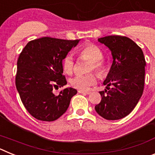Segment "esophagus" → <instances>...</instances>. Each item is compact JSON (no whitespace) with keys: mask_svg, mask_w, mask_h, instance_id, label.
Here are the masks:
<instances>
[{"mask_svg":"<svg viewBox=\"0 0 155 155\" xmlns=\"http://www.w3.org/2000/svg\"><path fill=\"white\" fill-rule=\"evenodd\" d=\"M79 93H81V94H89L91 93V91H82V90H79L78 91Z\"/></svg>","mask_w":155,"mask_h":155,"instance_id":"esophagus-1","label":"esophagus"}]
</instances>
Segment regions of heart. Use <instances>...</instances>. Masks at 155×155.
I'll list each match as a JSON object with an SVG mask.
<instances>
[{
    "instance_id": "1",
    "label": "heart",
    "mask_w": 155,
    "mask_h": 155,
    "mask_svg": "<svg viewBox=\"0 0 155 155\" xmlns=\"http://www.w3.org/2000/svg\"><path fill=\"white\" fill-rule=\"evenodd\" d=\"M81 57H85L91 61L90 70H95L99 74L105 71V65L102 61V52L98 46L93 44H87L82 48L79 52ZM63 69L68 74H71L74 69V61L72 55L68 54L63 61ZM97 81V77L93 74H78L71 79L70 82L73 87L79 90L85 91Z\"/></svg>"
}]
</instances>
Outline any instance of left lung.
I'll return each mask as SVG.
<instances>
[{
  "mask_svg": "<svg viewBox=\"0 0 155 155\" xmlns=\"http://www.w3.org/2000/svg\"><path fill=\"white\" fill-rule=\"evenodd\" d=\"M98 41L109 48L113 64L103 81L105 91H99L102 100L94 109L105 120H120L132 112L142 96L144 56L141 49L127 37L109 35Z\"/></svg>",
  "mask_w": 155,
  "mask_h": 155,
  "instance_id": "left-lung-1",
  "label": "left lung"
}]
</instances>
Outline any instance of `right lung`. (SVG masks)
<instances>
[{"label": "right lung", "mask_w": 155, "mask_h": 155, "mask_svg": "<svg viewBox=\"0 0 155 155\" xmlns=\"http://www.w3.org/2000/svg\"><path fill=\"white\" fill-rule=\"evenodd\" d=\"M80 40L43 37L28 42L19 55L16 88L25 109L37 120L50 122L60 118L78 92L69 87L55 95L53 90L68 84L63 75V60Z\"/></svg>", "instance_id": "obj_1"}]
</instances>
